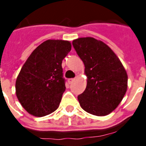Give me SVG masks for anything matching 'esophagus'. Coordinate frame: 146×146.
Segmentation results:
<instances>
[{
  "label": "esophagus",
  "mask_w": 146,
  "mask_h": 146,
  "mask_svg": "<svg viewBox=\"0 0 146 146\" xmlns=\"http://www.w3.org/2000/svg\"><path fill=\"white\" fill-rule=\"evenodd\" d=\"M74 80H75V79H73V78H72V79H69V80H67V82H68L69 84H71Z\"/></svg>",
  "instance_id": "esophagus-1"
}]
</instances>
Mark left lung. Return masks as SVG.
Listing matches in <instances>:
<instances>
[{
	"mask_svg": "<svg viewBox=\"0 0 146 146\" xmlns=\"http://www.w3.org/2000/svg\"><path fill=\"white\" fill-rule=\"evenodd\" d=\"M73 45L87 76L86 88L78 96L80 106L93 115H108L127 92V71L113 50L100 40L79 38L73 40Z\"/></svg>",
	"mask_w": 146,
	"mask_h": 146,
	"instance_id": "left-lung-1",
	"label": "left lung"
}]
</instances>
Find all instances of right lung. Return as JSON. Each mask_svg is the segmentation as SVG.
<instances>
[{
	"label": "right lung",
	"mask_w": 146,
	"mask_h": 146,
	"mask_svg": "<svg viewBox=\"0 0 146 146\" xmlns=\"http://www.w3.org/2000/svg\"><path fill=\"white\" fill-rule=\"evenodd\" d=\"M71 50V43L49 39L33 50L16 81V94L29 113L44 117L57 110L66 89L62 60Z\"/></svg>",
	"instance_id": "right-lung-1"
}]
</instances>
